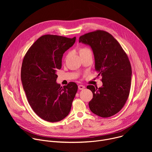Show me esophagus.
<instances>
[{
    "label": "esophagus",
    "instance_id": "esophagus-1",
    "mask_svg": "<svg viewBox=\"0 0 152 152\" xmlns=\"http://www.w3.org/2000/svg\"><path fill=\"white\" fill-rule=\"evenodd\" d=\"M78 88H79V90H83V88H85V86H83V85H79L78 86Z\"/></svg>",
    "mask_w": 152,
    "mask_h": 152
}]
</instances>
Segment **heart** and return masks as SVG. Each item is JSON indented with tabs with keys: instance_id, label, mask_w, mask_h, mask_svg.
I'll return each instance as SVG.
<instances>
[{
	"instance_id": "b5f03b06",
	"label": "heart",
	"mask_w": 152,
	"mask_h": 152,
	"mask_svg": "<svg viewBox=\"0 0 152 152\" xmlns=\"http://www.w3.org/2000/svg\"><path fill=\"white\" fill-rule=\"evenodd\" d=\"M88 51H90V50L87 48H81L79 49V53L80 56L86 53V52H88Z\"/></svg>"
}]
</instances>
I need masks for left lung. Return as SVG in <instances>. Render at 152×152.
I'll use <instances>...</instances> for the list:
<instances>
[{"label":"left lung","instance_id":"8db88e82","mask_svg":"<svg viewBox=\"0 0 152 152\" xmlns=\"http://www.w3.org/2000/svg\"><path fill=\"white\" fill-rule=\"evenodd\" d=\"M91 46L94 55L95 70L102 76L100 88L87 86L93 94L88 104L94 114L103 118L118 113L125 104L131 85L132 68L128 56L114 37L97 30L79 37V42Z\"/></svg>","mask_w":152,"mask_h":152}]
</instances>
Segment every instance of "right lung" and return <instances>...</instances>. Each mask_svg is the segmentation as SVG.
Masks as SVG:
<instances>
[{
  "instance_id": "right-lung-1",
  "label": "right lung",
  "mask_w": 152,
  "mask_h": 152,
  "mask_svg": "<svg viewBox=\"0 0 152 152\" xmlns=\"http://www.w3.org/2000/svg\"><path fill=\"white\" fill-rule=\"evenodd\" d=\"M75 41V37L42 35L24 56L21 69L24 91L33 111L47 121H61L70 111L77 85L70 82L62 87L56 82V71L62 67L63 54Z\"/></svg>"
}]
</instances>
